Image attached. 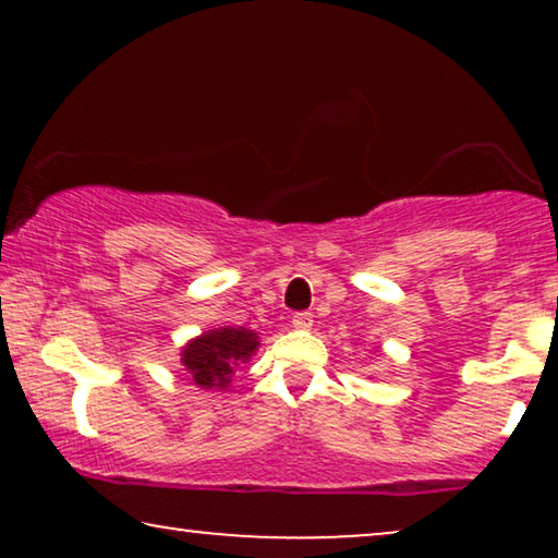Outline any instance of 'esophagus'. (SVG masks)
<instances>
[{
  "mask_svg": "<svg viewBox=\"0 0 558 558\" xmlns=\"http://www.w3.org/2000/svg\"><path fill=\"white\" fill-rule=\"evenodd\" d=\"M292 325L296 330H312V325H315V317H312V312H296L292 317Z\"/></svg>",
  "mask_w": 558,
  "mask_h": 558,
  "instance_id": "1",
  "label": "esophagus"
}]
</instances>
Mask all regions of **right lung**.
I'll return each instance as SVG.
<instances>
[{
    "mask_svg": "<svg viewBox=\"0 0 558 558\" xmlns=\"http://www.w3.org/2000/svg\"><path fill=\"white\" fill-rule=\"evenodd\" d=\"M258 348V335L246 327H216L182 348V365L201 388H226L235 368Z\"/></svg>",
    "mask_w": 558,
    "mask_h": 558,
    "instance_id": "1",
    "label": "right lung"
}]
</instances>
